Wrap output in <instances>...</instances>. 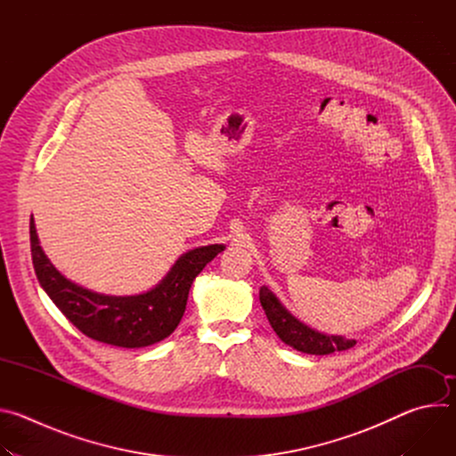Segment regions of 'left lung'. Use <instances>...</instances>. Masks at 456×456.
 <instances>
[{
	"mask_svg": "<svg viewBox=\"0 0 456 456\" xmlns=\"http://www.w3.org/2000/svg\"><path fill=\"white\" fill-rule=\"evenodd\" d=\"M259 301H262L267 319L271 322V327L274 329V332L278 334V338L285 345H289L303 354L329 355L334 352L348 350L355 345L354 339H345L339 336H324V334H319V332L305 327L303 322H299L296 317H292L281 306V303L276 299V296L267 287L259 289Z\"/></svg>",
	"mask_w": 456,
	"mask_h": 456,
	"instance_id": "obj_1",
	"label": "left lung"
}]
</instances>
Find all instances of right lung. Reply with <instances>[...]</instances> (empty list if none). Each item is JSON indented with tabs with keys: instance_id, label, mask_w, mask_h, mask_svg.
Segmentation results:
<instances>
[{
	"instance_id": "obj_1",
	"label": "right lung",
	"mask_w": 456,
	"mask_h": 456,
	"mask_svg": "<svg viewBox=\"0 0 456 456\" xmlns=\"http://www.w3.org/2000/svg\"><path fill=\"white\" fill-rule=\"evenodd\" d=\"M224 248V245H208L189 250L153 290L113 297L90 292L62 278L39 247L34 218H30L32 264L45 292L85 336L120 348H142L171 336L183 315L192 280Z\"/></svg>"
}]
</instances>
